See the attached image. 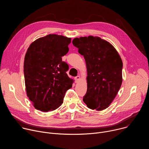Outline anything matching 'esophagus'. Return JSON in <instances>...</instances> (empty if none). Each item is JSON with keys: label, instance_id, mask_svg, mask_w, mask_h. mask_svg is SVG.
Returning a JSON list of instances; mask_svg holds the SVG:
<instances>
[{"label": "esophagus", "instance_id": "obj_1", "mask_svg": "<svg viewBox=\"0 0 149 149\" xmlns=\"http://www.w3.org/2000/svg\"><path fill=\"white\" fill-rule=\"evenodd\" d=\"M80 79H81L80 76H77V77H75V82H78L80 80Z\"/></svg>", "mask_w": 149, "mask_h": 149}]
</instances>
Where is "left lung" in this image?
<instances>
[{
	"instance_id": "left-lung-1",
	"label": "left lung",
	"mask_w": 149,
	"mask_h": 149,
	"mask_svg": "<svg viewBox=\"0 0 149 149\" xmlns=\"http://www.w3.org/2000/svg\"><path fill=\"white\" fill-rule=\"evenodd\" d=\"M72 44L86 62L87 91L83 101L92 110L107 109L123 81V62L119 54L109 42L98 36L75 38Z\"/></svg>"
}]
</instances>
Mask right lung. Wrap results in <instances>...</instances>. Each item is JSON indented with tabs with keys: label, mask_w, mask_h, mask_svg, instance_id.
Here are the masks:
<instances>
[{
	"label": "right lung",
	"mask_w": 149,
	"mask_h": 149,
	"mask_svg": "<svg viewBox=\"0 0 149 149\" xmlns=\"http://www.w3.org/2000/svg\"><path fill=\"white\" fill-rule=\"evenodd\" d=\"M71 42V38L49 34L29 45L24 63L25 83L26 95L36 110L48 112L57 109L72 87L74 79L66 72L68 65L62 61Z\"/></svg>",
	"instance_id": "right-lung-1"
}]
</instances>
